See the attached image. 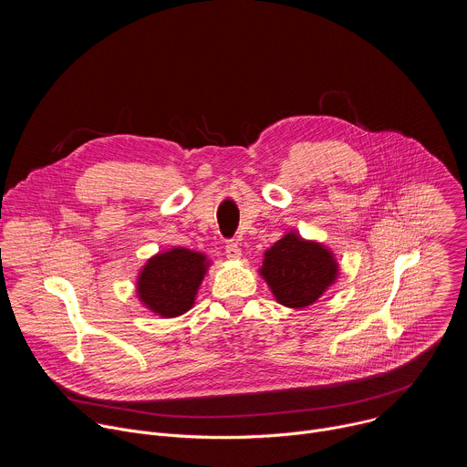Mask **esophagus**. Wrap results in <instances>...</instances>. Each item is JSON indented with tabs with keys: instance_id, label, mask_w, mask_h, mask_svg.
<instances>
[{
	"instance_id": "obj_1",
	"label": "esophagus",
	"mask_w": 467,
	"mask_h": 467,
	"mask_svg": "<svg viewBox=\"0 0 467 467\" xmlns=\"http://www.w3.org/2000/svg\"><path fill=\"white\" fill-rule=\"evenodd\" d=\"M225 254H227V258H231V260H238V258L242 256V249H240V245H238L236 242H227V245H225Z\"/></svg>"
}]
</instances>
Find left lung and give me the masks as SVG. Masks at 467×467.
Returning <instances> with one entry per match:
<instances>
[{"label": "left lung", "mask_w": 467, "mask_h": 467, "mask_svg": "<svg viewBox=\"0 0 467 467\" xmlns=\"http://www.w3.org/2000/svg\"><path fill=\"white\" fill-rule=\"evenodd\" d=\"M338 274V264L321 244L290 233L265 251L260 275L270 285L275 299L290 308L312 305Z\"/></svg>", "instance_id": "8db88e82"}]
</instances>
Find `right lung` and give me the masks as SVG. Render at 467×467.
<instances>
[{
  "instance_id": "1",
  "label": "right lung",
  "mask_w": 467,
  "mask_h": 467,
  "mask_svg": "<svg viewBox=\"0 0 467 467\" xmlns=\"http://www.w3.org/2000/svg\"><path fill=\"white\" fill-rule=\"evenodd\" d=\"M207 265L205 254L184 247L161 253L148 260L139 275V297L155 314L181 316L193 305Z\"/></svg>"
}]
</instances>
